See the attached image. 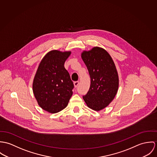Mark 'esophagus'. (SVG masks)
I'll return each instance as SVG.
<instances>
[{
  "mask_svg": "<svg viewBox=\"0 0 157 157\" xmlns=\"http://www.w3.org/2000/svg\"><path fill=\"white\" fill-rule=\"evenodd\" d=\"M73 84H74V86H75V88L76 87H78V86L79 85V81H75V82H74Z\"/></svg>",
  "mask_w": 157,
  "mask_h": 157,
  "instance_id": "esophagus-1",
  "label": "esophagus"
}]
</instances>
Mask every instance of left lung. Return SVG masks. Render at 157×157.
Here are the masks:
<instances>
[{
  "label": "left lung",
  "mask_w": 157,
  "mask_h": 157,
  "mask_svg": "<svg viewBox=\"0 0 157 157\" xmlns=\"http://www.w3.org/2000/svg\"><path fill=\"white\" fill-rule=\"evenodd\" d=\"M81 58L91 79L90 89L83 99L88 107L101 111L113 101L118 91L119 79L116 65L108 52L99 47L82 51Z\"/></svg>",
  "instance_id": "1"
}]
</instances>
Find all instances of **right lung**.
<instances>
[{
    "label": "right lung",
    "instance_id": "obj_1",
    "mask_svg": "<svg viewBox=\"0 0 157 157\" xmlns=\"http://www.w3.org/2000/svg\"><path fill=\"white\" fill-rule=\"evenodd\" d=\"M71 51L52 50L40 61L33 80V90L38 105L50 113L64 109L74 86L64 65Z\"/></svg>",
    "mask_w": 157,
    "mask_h": 157
}]
</instances>
